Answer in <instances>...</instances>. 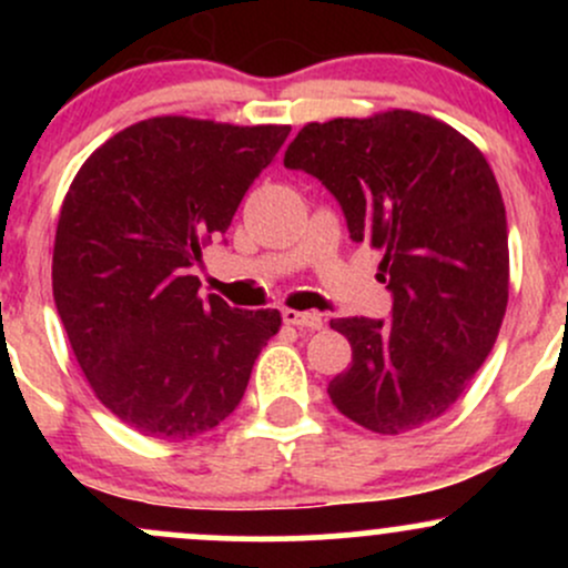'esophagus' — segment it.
<instances>
[{
    "label": "esophagus",
    "instance_id": "1",
    "mask_svg": "<svg viewBox=\"0 0 568 568\" xmlns=\"http://www.w3.org/2000/svg\"><path fill=\"white\" fill-rule=\"evenodd\" d=\"M283 321L293 325V328H306V331H321L323 317L317 312H298V310H283Z\"/></svg>",
    "mask_w": 568,
    "mask_h": 568
}]
</instances>
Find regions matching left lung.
Masks as SVG:
<instances>
[{"label": "left lung", "instance_id": "8db88e82", "mask_svg": "<svg viewBox=\"0 0 568 568\" xmlns=\"http://www.w3.org/2000/svg\"><path fill=\"white\" fill-rule=\"evenodd\" d=\"M285 168L323 181L349 237L382 253L393 321L336 317L352 366L331 403L379 435L419 429L470 387L497 342L510 288L505 202L470 139L435 116L393 109L310 122Z\"/></svg>", "mask_w": 568, "mask_h": 568}]
</instances>
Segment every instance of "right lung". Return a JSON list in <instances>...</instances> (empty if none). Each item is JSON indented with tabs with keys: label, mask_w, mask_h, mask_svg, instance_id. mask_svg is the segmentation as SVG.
Wrapping results in <instances>:
<instances>
[{
	"label": "right lung",
	"mask_w": 568,
	"mask_h": 568,
	"mask_svg": "<svg viewBox=\"0 0 568 568\" xmlns=\"http://www.w3.org/2000/svg\"><path fill=\"white\" fill-rule=\"evenodd\" d=\"M288 133L152 116L71 181L53 247L58 315L98 400L141 435L186 440L221 425L280 331L277 310L202 298L192 266Z\"/></svg>",
	"instance_id": "1"
}]
</instances>
